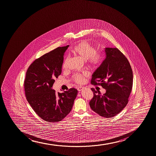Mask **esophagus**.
I'll return each mask as SVG.
<instances>
[{"label":"esophagus","instance_id":"34e87169","mask_svg":"<svg viewBox=\"0 0 156 156\" xmlns=\"http://www.w3.org/2000/svg\"><path fill=\"white\" fill-rule=\"evenodd\" d=\"M83 89V87H79V88H78L77 90H78V91H79V92H80V91H82Z\"/></svg>","mask_w":156,"mask_h":156}]
</instances>
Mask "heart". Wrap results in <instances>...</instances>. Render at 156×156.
<instances>
[{
    "label": "heart",
    "mask_w": 156,
    "mask_h": 156,
    "mask_svg": "<svg viewBox=\"0 0 156 156\" xmlns=\"http://www.w3.org/2000/svg\"><path fill=\"white\" fill-rule=\"evenodd\" d=\"M72 52L78 57L83 61H87L88 65L92 68L98 67L103 61V56L100 53H96V50L93 46L87 41H82L72 49ZM68 58H65L62 63V67L66 68ZM87 74L84 73L82 74L74 75L72 79L77 84H82L84 81V78L87 76Z\"/></svg>",
    "instance_id": "heart-1"
}]
</instances>
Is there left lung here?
Listing matches in <instances>:
<instances>
[{
  "label": "left lung",
  "instance_id": "obj_1",
  "mask_svg": "<svg viewBox=\"0 0 156 156\" xmlns=\"http://www.w3.org/2000/svg\"><path fill=\"white\" fill-rule=\"evenodd\" d=\"M105 58L92 75L91 83L106 90L101 95L94 88L92 110L103 117L115 116L128 104L133 85V72L126 57L117 48H106Z\"/></svg>",
  "mask_w": 156,
  "mask_h": 156
}]
</instances>
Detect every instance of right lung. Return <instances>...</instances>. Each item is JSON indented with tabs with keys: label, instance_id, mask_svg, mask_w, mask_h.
<instances>
[{
	"label": "right lung",
	"instance_id": "right-lung-1",
	"mask_svg": "<svg viewBox=\"0 0 156 156\" xmlns=\"http://www.w3.org/2000/svg\"><path fill=\"white\" fill-rule=\"evenodd\" d=\"M69 45L58 47L37 58L31 64L24 81L28 103L44 120L61 121L72 110L78 91L71 88L63 93L52 89L54 79L61 74L64 53Z\"/></svg>",
	"mask_w": 156,
	"mask_h": 156
}]
</instances>
